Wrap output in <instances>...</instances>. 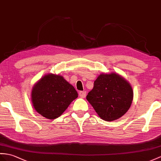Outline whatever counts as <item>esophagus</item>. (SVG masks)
<instances>
[{"instance_id":"1","label":"esophagus","mask_w":161,"mask_h":161,"mask_svg":"<svg viewBox=\"0 0 161 161\" xmlns=\"http://www.w3.org/2000/svg\"><path fill=\"white\" fill-rule=\"evenodd\" d=\"M79 96L80 97H82V98H84V97H85L86 96V92H79Z\"/></svg>"}]
</instances>
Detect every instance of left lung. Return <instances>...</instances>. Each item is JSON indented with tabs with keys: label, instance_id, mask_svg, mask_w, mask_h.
I'll use <instances>...</instances> for the list:
<instances>
[{
	"label": "left lung",
	"instance_id": "1",
	"mask_svg": "<svg viewBox=\"0 0 161 161\" xmlns=\"http://www.w3.org/2000/svg\"><path fill=\"white\" fill-rule=\"evenodd\" d=\"M87 100L97 114L104 121H114L130 108L133 100L130 84L119 74H101L94 81Z\"/></svg>",
	"mask_w": 161,
	"mask_h": 161
}]
</instances>
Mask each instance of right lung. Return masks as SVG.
Instances as JSON below:
<instances>
[{"mask_svg":"<svg viewBox=\"0 0 161 161\" xmlns=\"http://www.w3.org/2000/svg\"><path fill=\"white\" fill-rule=\"evenodd\" d=\"M77 97L78 93L73 86L62 76L54 74L41 78L31 92L35 110L49 119L61 116Z\"/></svg>","mask_w":161,"mask_h":161,"instance_id":"add662e5","label":"right lung"}]
</instances>
